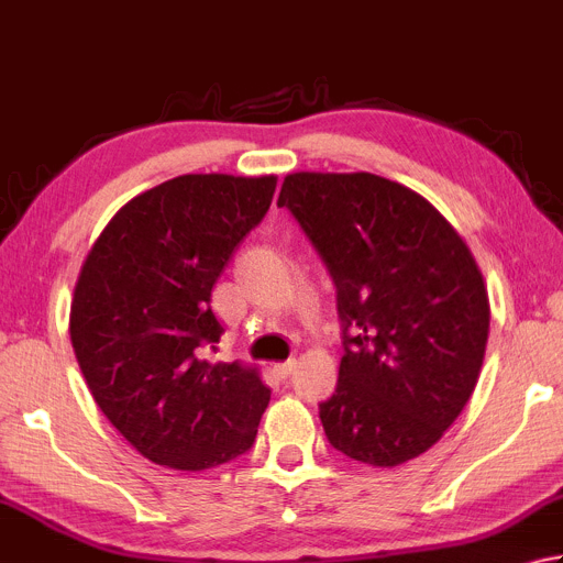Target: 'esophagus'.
<instances>
[{"label":"esophagus","instance_id":"1","mask_svg":"<svg viewBox=\"0 0 563 563\" xmlns=\"http://www.w3.org/2000/svg\"><path fill=\"white\" fill-rule=\"evenodd\" d=\"M273 371L278 373V378H288L290 373L295 371V361H285V363H278V366H275Z\"/></svg>","mask_w":563,"mask_h":563}]
</instances>
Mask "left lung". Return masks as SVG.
<instances>
[{
    "instance_id": "left-lung-1",
    "label": "left lung",
    "mask_w": 563,
    "mask_h": 563,
    "mask_svg": "<svg viewBox=\"0 0 563 563\" xmlns=\"http://www.w3.org/2000/svg\"><path fill=\"white\" fill-rule=\"evenodd\" d=\"M288 207L336 285L344 356L324 434L368 466L434 446L478 383L488 290L466 241L410 187L373 173L285 175Z\"/></svg>"
}]
</instances>
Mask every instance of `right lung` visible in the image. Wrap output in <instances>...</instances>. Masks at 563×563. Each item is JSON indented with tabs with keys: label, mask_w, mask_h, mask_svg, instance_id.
<instances>
[{
	"label": "right lung",
	"mask_w": 563,
	"mask_h": 563,
	"mask_svg": "<svg viewBox=\"0 0 563 563\" xmlns=\"http://www.w3.org/2000/svg\"><path fill=\"white\" fill-rule=\"evenodd\" d=\"M275 175H178L109 219L70 305L75 358L99 410L158 466L205 471L251 449L271 390L258 368L209 363L224 334L209 300L266 217Z\"/></svg>",
	"instance_id": "right-lung-1"
}]
</instances>
